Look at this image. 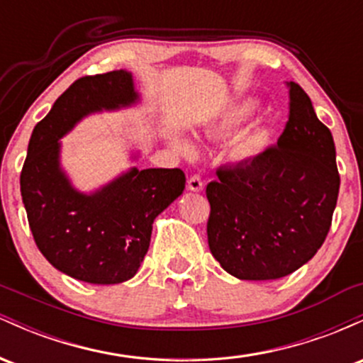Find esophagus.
Returning <instances> with one entry per match:
<instances>
[{"label": "esophagus", "mask_w": 363, "mask_h": 363, "mask_svg": "<svg viewBox=\"0 0 363 363\" xmlns=\"http://www.w3.org/2000/svg\"><path fill=\"white\" fill-rule=\"evenodd\" d=\"M203 187H205V182H203V179L199 174H193V176L187 179V189L203 191Z\"/></svg>", "instance_id": "1"}]
</instances>
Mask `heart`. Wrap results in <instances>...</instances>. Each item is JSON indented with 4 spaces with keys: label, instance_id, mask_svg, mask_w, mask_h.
<instances>
[{
    "label": "heart",
    "instance_id": "obj_1",
    "mask_svg": "<svg viewBox=\"0 0 363 363\" xmlns=\"http://www.w3.org/2000/svg\"><path fill=\"white\" fill-rule=\"evenodd\" d=\"M245 114H247V107H242V106H240V107H234V109H230V111L227 112V114L223 116L222 124H220V126H222V129L235 128L237 124H239L240 121H242V119L245 118ZM261 143H262L261 133H254V135L247 136V138L244 140L242 150H244V152L251 153V152H254V150H256L257 147H259ZM181 148L184 150V152H189V150H191L189 143H181Z\"/></svg>",
    "mask_w": 363,
    "mask_h": 363
}]
</instances>
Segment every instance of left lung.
I'll return each instance as SVG.
<instances>
[{"label":"left lung","mask_w":363,"mask_h":363,"mask_svg":"<svg viewBox=\"0 0 363 363\" xmlns=\"http://www.w3.org/2000/svg\"><path fill=\"white\" fill-rule=\"evenodd\" d=\"M289 121L274 147L216 170L206 186L208 245L239 280H277L297 272L326 239L340 174L331 131L309 95L286 82Z\"/></svg>","instance_id":"8db88e82"}]
</instances>
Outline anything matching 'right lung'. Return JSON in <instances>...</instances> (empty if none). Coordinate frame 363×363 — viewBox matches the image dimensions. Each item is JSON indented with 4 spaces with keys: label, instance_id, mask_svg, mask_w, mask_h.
<instances>
[{
    "label": "right lung",
    "instance_id": "add662e5",
    "mask_svg": "<svg viewBox=\"0 0 363 363\" xmlns=\"http://www.w3.org/2000/svg\"><path fill=\"white\" fill-rule=\"evenodd\" d=\"M135 101L133 78L123 69L78 78L37 123L20 174L39 251L56 269L94 285L135 277L150 247L153 220L184 191L181 169H131L90 196L74 191L61 172L57 140L77 121Z\"/></svg>",
    "mask_w": 363,
    "mask_h": 363
}]
</instances>
